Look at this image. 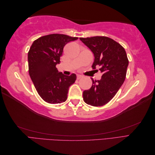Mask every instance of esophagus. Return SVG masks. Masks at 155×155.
<instances>
[{
  "label": "esophagus",
  "mask_w": 155,
  "mask_h": 155,
  "mask_svg": "<svg viewBox=\"0 0 155 155\" xmlns=\"http://www.w3.org/2000/svg\"><path fill=\"white\" fill-rule=\"evenodd\" d=\"M81 78H83V76H81V75H78V76H77V79H80Z\"/></svg>",
  "instance_id": "obj_1"
}]
</instances>
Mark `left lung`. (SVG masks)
<instances>
[{"label":"left lung","instance_id":"left-lung-1","mask_svg":"<svg viewBox=\"0 0 155 155\" xmlns=\"http://www.w3.org/2000/svg\"><path fill=\"white\" fill-rule=\"evenodd\" d=\"M94 56L92 68L100 67L103 74L101 79L93 80L88 90L83 91L86 104L95 107L103 106L116 95L125 81L129 61L125 49L109 37L96 36L79 38Z\"/></svg>","mask_w":155,"mask_h":155}]
</instances>
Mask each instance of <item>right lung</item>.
Listing matches in <instances>:
<instances>
[{
  "label": "right lung",
  "mask_w": 155,
  "mask_h": 155,
  "mask_svg": "<svg viewBox=\"0 0 155 155\" xmlns=\"http://www.w3.org/2000/svg\"><path fill=\"white\" fill-rule=\"evenodd\" d=\"M78 37L63 34H50L39 37L32 43L28 54L29 74L42 99L51 104L67 99L69 87L76 75L66 76L59 72L56 64L60 62L64 46Z\"/></svg>",
  "instance_id": "add662e5"
}]
</instances>
